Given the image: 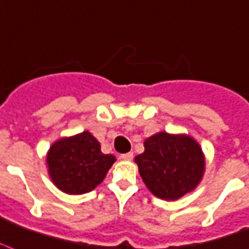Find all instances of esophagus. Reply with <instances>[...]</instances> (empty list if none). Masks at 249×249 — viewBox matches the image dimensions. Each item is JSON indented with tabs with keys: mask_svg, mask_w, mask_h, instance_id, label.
<instances>
[{
	"mask_svg": "<svg viewBox=\"0 0 249 249\" xmlns=\"http://www.w3.org/2000/svg\"><path fill=\"white\" fill-rule=\"evenodd\" d=\"M120 158L123 160H132L133 159V153H126V154H121Z\"/></svg>",
	"mask_w": 249,
	"mask_h": 249,
	"instance_id": "obj_1",
	"label": "esophagus"
}]
</instances>
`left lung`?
I'll return each mask as SVG.
<instances>
[{
	"label": "left lung",
	"instance_id": "obj_1",
	"mask_svg": "<svg viewBox=\"0 0 249 249\" xmlns=\"http://www.w3.org/2000/svg\"><path fill=\"white\" fill-rule=\"evenodd\" d=\"M145 151L134 158L150 192L175 201L192 192L205 174V154L200 143L185 133L158 132L146 138Z\"/></svg>",
	"mask_w": 249,
	"mask_h": 249
}]
</instances>
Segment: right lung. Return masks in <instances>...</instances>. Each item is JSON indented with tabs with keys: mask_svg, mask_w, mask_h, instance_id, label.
I'll list each match as a JSON object with an SVG mask.
<instances>
[{
	"mask_svg": "<svg viewBox=\"0 0 249 249\" xmlns=\"http://www.w3.org/2000/svg\"><path fill=\"white\" fill-rule=\"evenodd\" d=\"M115 162L116 157L103 154L99 141L89 130L58 138L45 157L52 183L68 195L94 191Z\"/></svg>",
	"mask_w": 249,
	"mask_h": 249,
	"instance_id": "right-lung-1",
	"label": "right lung"
}]
</instances>
